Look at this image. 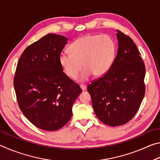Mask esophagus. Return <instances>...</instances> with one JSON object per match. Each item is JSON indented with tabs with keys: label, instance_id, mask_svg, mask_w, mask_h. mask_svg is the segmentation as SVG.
Instances as JSON below:
<instances>
[{
	"label": "esophagus",
	"instance_id": "esophagus-1",
	"mask_svg": "<svg viewBox=\"0 0 160 160\" xmlns=\"http://www.w3.org/2000/svg\"><path fill=\"white\" fill-rule=\"evenodd\" d=\"M80 88H81V90H82V91H85L86 90L87 87L85 85H80Z\"/></svg>",
	"mask_w": 160,
	"mask_h": 160
}]
</instances>
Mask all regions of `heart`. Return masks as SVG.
Listing matches in <instances>:
<instances>
[{
    "label": "heart",
    "mask_w": 160,
    "mask_h": 160,
    "mask_svg": "<svg viewBox=\"0 0 160 160\" xmlns=\"http://www.w3.org/2000/svg\"><path fill=\"white\" fill-rule=\"evenodd\" d=\"M68 49L70 53L59 55L62 69L67 76L74 79L83 66L79 80L84 82L92 74L102 77L109 71L115 60L116 45L109 35H86L72 42Z\"/></svg>",
    "instance_id": "b5f03b06"
}]
</instances>
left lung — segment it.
<instances>
[{
	"label": "left lung",
	"mask_w": 160,
	"mask_h": 160,
	"mask_svg": "<svg viewBox=\"0 0 160 160\" xmlns=\"http://www.w3.org/2000/svg\"><path fill=\"white\" fill-rule=\"evenodd\" d=\"M118 52L112 66L89 84L93 109L106 125L128 123L137 113L145 96V66L131 37L118 30Z\"/></svg>",
	"instance_id": "8db88e82"
}]
</instances>
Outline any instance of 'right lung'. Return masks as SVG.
<instances>
[{
    "label": "right lung",
    "mask_w": 160,
    "mask_h": 160,
    "mask_svg": "<svg viewBox=\"0 0 160 160\" xmlns=\"http://www.w3.org/2000/svg\"><path fill=\"white\" fill-rule=\"evenodd\" d=\"M68 39L48 34L25 48L16 68L14 88L22 112L44 131L63 127L72 116V107L82 92L59 63Z\"/></svg>",
    "instance_id": "1"
}]
</instances>
